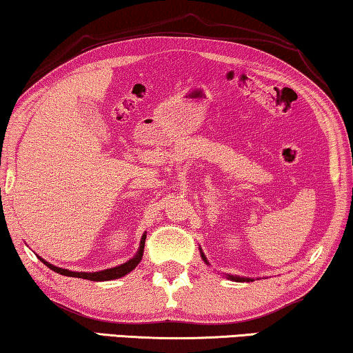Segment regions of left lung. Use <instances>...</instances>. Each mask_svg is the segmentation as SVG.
Wrapping results in <instances>:
<instances>
[{
  "label": "left lung",
  "instance_id": "1",
  "mask_svg": "<svg viewBox=\"0 0 353 353\" xmlns=\"http://www.w3.org/2000/svg\"><path fill=\"white\" fill-rule=\"evenodd\" d=\"M201 259H203V261H205V262H206V264H208V261H206V256H205V254H203V252H201ZM227 278H230V280H233V281H250V280H251V278H243V276H233V275H227Z\"/></svg>",
  "mask_w": 353,
  "mask_h": 353
}]
</instances>
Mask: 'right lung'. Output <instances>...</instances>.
Masks as SVG:
<instances>
[{
  "label": "right lung",
  "mask_w": 353,
  "mask_h": 353,
  "mask_svg": "<svg viewBox=\"0 0 353 353\" xmlns=\"http://www.w3.org/2000/svg\"><path fill=\"white\" fill-rule=\"evenodd\" d=\"M145 233L142 235V240H141V246H139V251L137 254L132 257V259H129L125 264L118 265V267H113V269H107V270H101V272H72V270H67V269H61V267H56L52 264H49L44 259H41V262H44L49 269L57 272V274L61 275H65V276H75V278H84V280H91V281H108V280H117V278H121L128 275L129 272H132L136 269L139 262L142 261V254H143V246H145Z\"/></svg>",
  "instance_id": "obj_1"
}]
</instances>
